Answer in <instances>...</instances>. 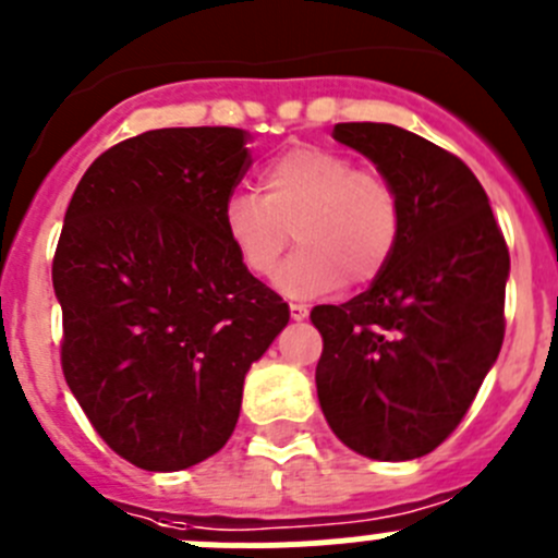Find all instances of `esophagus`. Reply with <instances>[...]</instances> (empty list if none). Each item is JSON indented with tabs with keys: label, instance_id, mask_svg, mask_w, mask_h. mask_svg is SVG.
Wrapping results in <instances>:
<instances>
[{
	"label": "esophagus",
	"instance_id": "obj_1",
	"mask_svg": "<svg viewBox=\"0 0 558 558\" xmlns=\"http://www.w3.org/2000/svg\"><path fill=\"white\" fill-rule=\"evenodd\" d=\"M289 311H291V319H294V322L308 319V305H303V303H291V305H289Z\"/></svg>",
	"mask_w": 558,
	"mask_h": 558
}]
</instances>
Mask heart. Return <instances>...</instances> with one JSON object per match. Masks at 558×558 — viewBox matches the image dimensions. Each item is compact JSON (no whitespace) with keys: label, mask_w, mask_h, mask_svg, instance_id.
Returning <instances> with one entry per match:
<instances>
[{"label":"heart","mask_w":558,"mask_h":558,"mask_svg":"<svg viewBox=\"0 0 558 558\" xmlns=\"http://www.w3.org/2000/svg\"><path fill=\"white\" fill-rule=\"evenodd\" d=\"M262 197L231 192L222 231L239 264L255 278L278 269L286 247L300 244L278 286L289 296H319L368 286L385 272L402 239V201L385 175L355 168L341 150L296 145L258 173Z\"/></svg>","instance_id":"heart-1"}]
</instances>
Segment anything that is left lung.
Listing matches in <instances>:
<instances>
[{
  "label": "left lung",
  "instance_id": "left-lung-1",
  "mask_svg": "<svg viewBox=\"0 0 558 558\" xmlns=\"http://www.w3.org/2000/svg\"><path fill=\"white\" fill-rule=\"evenodd\" d=\"M402 201L385 272L341 305H316L322 413L343 446L402 462L465 418L504 343L509 250L465 161L390 123H336Z\"/></svg>",
  "mask_w": 558,
  "mask_h": 558
}]
</instances>
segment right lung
Segmentation results:
<instances>
[{
	"label": "right lung",
	"mask_w": 558,
	"mask_h": 558,
	"mask_svg": "<svg viewBox=\"0 0 558 558\" xmlns=\"http://www.w3.org/2000/svg\"><path fill=\"white\" fill-rule=\"evenodd\" d=\"M247 168L242 129H154L104 150L68 203L51 264L62 374L104 444L143 471L217 454L244 374L289 325L222 231Z\"/></svg>",
	"instance_id": "right-lung-1"
}]
</instances>
